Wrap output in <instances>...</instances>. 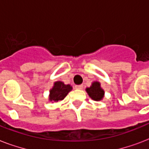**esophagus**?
Listing matches in <instances>:
<instances>
[{"label":"esophagus","mask_w":149,"mask_h":149,"mask_svg":"<svg viewBox=\"0 0 149 149\" xmlns=\"http://www.w3.org/2000/svg\"><path fill=\"white\" fill-rule=\"evenodd\" d=\"M75 88L77 89V90H82V89L84 88V86L83 85H76Z\"/></svg>","instance_id":"34e87169"}]
</instances>
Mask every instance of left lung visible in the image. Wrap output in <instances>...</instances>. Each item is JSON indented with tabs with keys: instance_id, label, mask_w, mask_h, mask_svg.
<instances>
[{
	"instance_id": "1",
	"label": "left lung",
	"mask_w": 149,
	"mask_h": 149,
	"mask_svg": "<svg viewBox=\"0 0 149 149\" xmlns=\"http://www.w3.org/2000/svg\"><path fill=\"white\" fill-rule=\"evenodd\" d=\"M86 91L89 96L94 100H100L104 97V91L101 89L100 84L98 82H94L91 87L86 88Z\"/></svg>"
}]
</instances>
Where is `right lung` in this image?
Masks as SVG:
<instances>
[{
  "mask_svg": "<svg viewBox=\"0 0 149 149\" xmlns=\"http://www.w3.org/2000/svg\"><path fill=\"white\" fill-rule=\"evenodd\" d=\"M72 90L70 85H65L63 82L57 81L54 84V86L50 91L49 100L51 101L62 100L66 97L68 93Z\"/></svg>",
  "mask_w": 149,
  "mask_h": 149,
  "instance_id": "obj_1",
  "label": "right lung"
}]
</instances>
